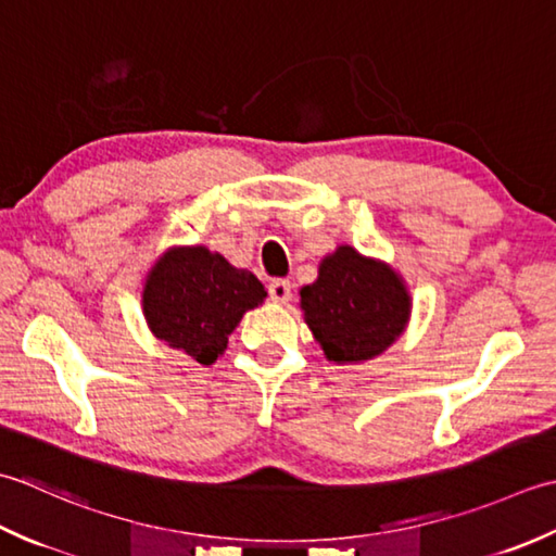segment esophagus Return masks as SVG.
Masks as SVG:
<instances>
[{
	"mask_svg": "<svg viewBox=\"0 0 556 556\" xmlns=\"http://www.w3.org/2000/svg\"><path fill=\"white\" fill-rule=\"evenodd\" d=\"M268 294H270V300H274L276 304H288V302H290V298H292L290 280H282V278L270 280V286H268Z\"/></svg>",
	"mask_w": 556,
	"mask_h": 556,
	"instance_id": "obj_1",
	"label": "esophagus"
}]
</instances>
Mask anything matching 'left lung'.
I'll use <instances>...</instances> for the list:
<instances>
[{
  "label": "left lung",
  "mask_w": 556,
  "mask_h": 556,
  "mask_svg": "<svg viewBox=\"0 0 556 556\" xmlns=\"http://www.w3.org/2000/svg\"><path fill=\"white\" fill-rule=\"evenodd\" d=\"M300 307L328 362L348 365L381 355L405 331L410 294L395 270L338 247L319 266V278L300 290Z\"/></svg>",
  "instance_id": "8db88e82"
}]
</instances>
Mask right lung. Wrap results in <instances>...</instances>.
Instances as JSON below:
<instances>
[{
    "label": "right lung",
    "mask_w": 556,
    "mask_h": 556,
    "mask_svg": "<svg viewBox=\"0 0 556 556\" xmlns=\"http://www.w3.org/2000/svg\"><path fill=\"white\" fill-rule=\"evenodd\" d=\"M254 274L206 247H173L146 276L143 316L155 338L213 365L244 312L264 302Z\"/></svg>",
    "instance_id": "obj_1"
}]
</instances>
